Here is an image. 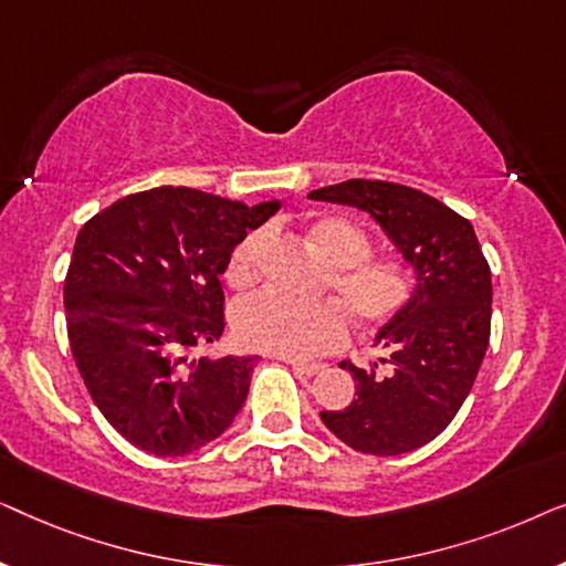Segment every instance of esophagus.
Wrapping results in <instances>:
<instances>
[{"label": "esophagus", "instance_id": "esophagus-1", "mask_svg": "<svg viewBox=\"0 0 566 566\" xmlns=\"http://www.w3.org/2000/svg\"><path fill=\"white\" fill-rule=\"evenodd\" d=\"M291 368H293V374H296V376L308 378V376L319 374V370H322L324 366H322V363H298V360H293Z\"/></svg>", "mask_w": 566, "mask_h": 566}]
</instances>
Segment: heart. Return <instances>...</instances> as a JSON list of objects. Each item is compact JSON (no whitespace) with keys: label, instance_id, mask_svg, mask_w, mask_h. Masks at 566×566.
Masks as SVG:
<instances>
[{"label":"heart","instance_id":"obj_1","mask_svg":"<svg viewBox=\"0 0 566 566\" xmlns=\"http://www.w3.org/2000/svg\"><path fill=\"white\" fill-rule=\"evenodd\" d=\"M265 234L250 231L229 254L227 281L247 289L258 281V260ZM306 242L316 252L327 277L322 289L332 298L289 301L275 293H258L234 308L237 343L247 350L281 355L289 360H312L337 350L350 337L353 316L360 327L376 329L391 322L409 304L415 277L401 260L370 258V239L358 223L343 216H319L306 227Z\"/></svg>","mask_w":566,"mask_h":566}]
</instances>
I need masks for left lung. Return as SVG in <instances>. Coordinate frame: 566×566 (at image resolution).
I'll use <instances>...</instances> for the list:
<instances>
[{
  "instance_id": "1",
  "label": "left lung",
  "mask_w": 566,
  "mask_h": 566,
  "mask_svg": "<svg viewBox=\"0 0 566 566\" xmlns=\"http://www.w3.org/2000/svg\"><path fill=\"white\" fill-rule=\"evenodd\" d=\"M374 219L412 268L409 304L376 332L391 374L339 363L355 378L345 409L319 412L332 436L370 455H399L438 438L476 381L492 322V275L474 227L428 192L347 180L308 192Z\"/></svg>"
}]
</instances>
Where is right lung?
I'll list each match as a JSON object with an SVG mask.
<instances>
[{
  "instance_id": "obj_1",
  "label": "right lung",
  "mask_w": 566,
  "mask_h": 566,
  "mask_svg": "<svg viewBox=\"0 0 566 566\" xmlns=\"http://www.w3.org/2000/svg\"><path fill=\"white\" fill-rule=\"evenodd\" d=\"M277 208L154 188L115 200L76 234L69 345L92 401L128 443L188 455L234 422L254 355L190 360L188 350L221 337L229 254Z\"/></svg>"
}]
</instances>
